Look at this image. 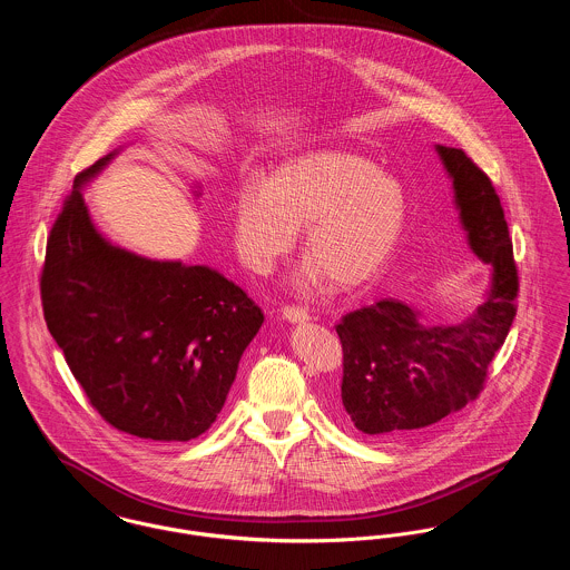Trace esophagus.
<instances>
[{
  "instance_id": "esophagus-1",
  "label": "esophagus",
  "mask_w": 570,
  "mask_h": 570,
  "mask_svg": "<svg viewBox=\"0 0 570 570\" xmlns=\"http://www.w3.org/2000/svg\"><path fill=\"white\" fill-rule=\"evenodd\" d=\"M282 318H286L288 323H306L311 315H308V311H304V308H295V306H286V308H282Z\"/></svg>"
}]
</instances>
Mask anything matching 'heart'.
I'll return each instance as SVG.
<instances>
[{
  "mask_svg": "<svg viewBox=\"0 0 570 570\" xmlns=\"http://www.w3.org/2000/svg\"><path fill=\"white\" fill-rule=\"evenodd\" d=\"M409 218L402 184L367 157L318 150L279 166L271 181H245L234 200V240L240 259L268 273L304 227L311 257L295 284L327 279L343 291L370 284L395 252Z\"/></svg>",
  "mask_w": 570,
  "mask_h": 570,
  "instance_id": "1",
  "label": "heart"
}]
</instances>
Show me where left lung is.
Returning <instances> with one entry per match:
<instances>
[{"label":"left lung","mask_w":570,"mask_h":570,"mask_svg":"<svg viewBox=\"0 0 570 570\" xmlns=\"http://www.w3.org/2000/svg\"><path fill=\"white\" fill-rule=\"evenodd\" d=\"M435 150L468 247L492 271L490 286L476 311L454 325H433L400 299L341 318L343 409L374 438H409L474 400L515 316L518 273L501 198L463 150L442 144Z\"/></svg>","instance_id":"left-lung-1"}]
</instances>
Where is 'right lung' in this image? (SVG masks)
I'll list each match as a JSON object with an SVG mask.
<instances>
[{"instance_id": "obj_1", "label": "right lung", "mask_w": 570, "mask_h": 570, "mask_svg": "<svg viewBox=\"0 0 570 570\" xmlns=\"http://www.w3.org/2000/svg\"><path fill=\"white\" fill-rule=\"evenodd\" d=\"M120 150L73 179L48 238L43 315L111 426L148 442H190L220 413L264 315L216 268L150 259L98 232L82 188Z\"/></svg>"}]
</instances>
